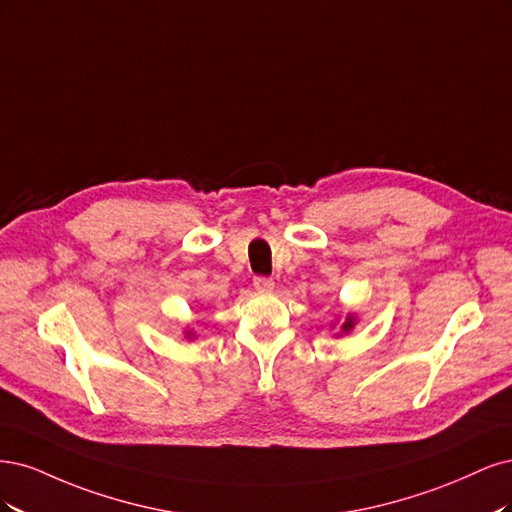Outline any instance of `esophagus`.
I'll list each match as a JSON object with an SVG mask.
<instances>
[{
	"instance_id": "esophagus-1",
	"label": "esophagus",
	"mask_w": 512,
	"mask_h": 512,
	"mask_svg": "<svg viewBox=\"0 0 512 512\" xmlns=\"http://www.w3.org/2000/svg\"><path fill=\"white\" fill-rule=\"evenodd\" d=\"M253 287H255L257 291H272V289H274V280L268 278V276H255Z\"/></svg>"
}]
</instances>
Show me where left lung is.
Returning a JSON list of instances; mask_svg holds the SVG:
<instances>
[{"label":"left lung","instance_id":"obj_1","mask_svg":"<svg viewBox=\"0 0 512 512\" xmlns=\"http://www.w3.org/2000/svg\"><path fill=\"white\" fill-rule=\"evenodd\" d=\"M351 327H353V319L349 317V319H346V323L342 325V329H344V332H349V329H351Z\"/></svg>","mask_w":512,"mask_h":512}]
</instances>
